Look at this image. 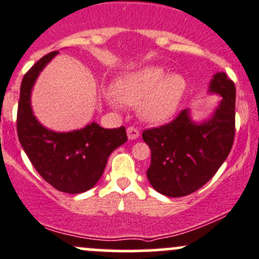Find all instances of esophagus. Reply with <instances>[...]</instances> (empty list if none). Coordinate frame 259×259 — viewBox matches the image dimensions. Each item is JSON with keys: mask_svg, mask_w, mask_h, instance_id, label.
Segmentation results:
<instances>
[{"mask_svg": "<svg viewBox=\"0 0 259 259\" xmlns=\"http://www.w3.org/2000/svg\"><path fill=\"white\" fill-rule=\"evenodd\" d=\"M126 133H127V138H129L130 140H135V139H138L139 135H140L139 130L135 129V127H133V126L127 127Z\"/></svg>", "mask_w": 259, "mask_h": 259, "instance_id": "1", "label": "esophagus"}]
</instances>
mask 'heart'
Segmentation results:
<instances>
[{"label": "heart", "instance_id": "1", "mask_svg": "<svg viewBox=\"0 0 259 259\" xmlns=\"http://www.w3.org/2000/svg\"><path fill=\"white\" fill-rule=\"evenodd\" d=\"M187 81L178 73L168 74L160 65H146L122 74L113 84L114 94L107 100L114 108L119 103L137 105L139 116L150 124H162L178 113Z\"/></svg>", "mask_w": 259, "mask_h": 259}]
</instances>
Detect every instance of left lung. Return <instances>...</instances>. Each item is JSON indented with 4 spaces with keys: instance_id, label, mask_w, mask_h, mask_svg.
<instances>
[{
    "instance_id": "8db88e82",
    "label": "left lung",
    "mask_w": 259,
    "mask_h": 259,
    "mask_svg": "<svg viewBox=\"0 0 259 259\" xmlns=\"http://www.w3.org/2000/svg\"><path fill=\"white\" fill-rule=\"evenodd\" d=\"M208 93L221 97L208 119L197 122L185 109L175 120L143 132L151 150L149 182L167 197L201 189L227 159L235 139L236 88L226 73H216Z\"/></svg>"
}]
</instances>
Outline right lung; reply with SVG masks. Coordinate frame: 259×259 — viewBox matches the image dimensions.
I'll use <instances>...</instances> for the list:
<instances>
[{
  "mask_svg": "<svg viewBox=\"0 0 259 259\" xmlns=\"http://www.w3.org/2000/svg\"><path fill=\"white\" fill-rule=\"evenodd\" d=\"M57 54L54 51L42 57L22 79L17 134L29 161L48 184L65 194H81L99 181L108 157L127 137L124 126L104 129L93 121L81 129L58 133L37 120L31 105L32 89Z\"/></svg>",
  "mask_w": 259,
  "mask_h": 259,
  "instance_id": "add662e5",
  "label": "right lung"
}]
</instances>
